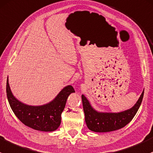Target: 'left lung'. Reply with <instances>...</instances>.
<instances>
[{"label": "left lung", "instance_id": "left-lung-1", "mask_svg": "<svg viewBox=\"0 0 153 153\" xmlns=\"http://www.w3.org/2000/svg\"><path fill=\"white\" fill-rule=\"evenodd\" d=\"M144 97V91L132 108L121 113H99L93 109L87 99L82 95L85 122L89 130L94 132L105 133L119 130L131 122L136 114Z\"/></svg>", "mask_w": 153, "mask_h": 153}]
</instances>
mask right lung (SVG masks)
Here are the masks:
<instances>
[{
  "label": "right lung",
  "mask_w": 153,
  "mask_h": 153,
  "mask_svg": "<svg viewBox=\"0 0 153 153\" xmlns=\"http://www.w3.org/2000/svg\"><path fill=\"white\" fill-rule=\"evenodd\" d=\"M75 92L71 85L66 86L50 103L42 106H29L19 102L11 92L6 82V95L12 111L25 125L36 130L54 131L61 123V114L65 107L68 97Z\"/></svg>",
  "instance_id": "add662e5"
}]
</instances>
